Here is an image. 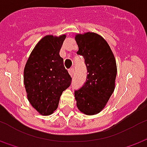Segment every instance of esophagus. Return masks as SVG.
Listing matches in <instances>:
<instances>
[{"label":"esophagus","instance_id":"34e87169","mask_svg":"<svg viewBox=\"0 0 147 147\" xmlns=\"http://www.w3.org/2000/svg\"><path fill=\"white\" fill-rule=\"evenodd\" d=\"M68 73H69V75H70L71 77L73 76V75H74V68L73 67H72V68H70V69L68 70Z\"/></svg>","mask_w":147,"mask_h":147}]
</instances>
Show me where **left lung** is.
I'll list each match as a JSON object with an SVG mask.
<instances>
[{
  "instance_id": "8db88e82",
  "label": "left lung",
  "mask_w": 147,
  "mask_h": 147,
  "mask_svg": "<svg viewBox=\"0 0 147 147\" xmlns=\"http://www.w3.org/2000/svg\"><path fill=\"white\" fill-rule=\"evenodd\" d=\"M79 51L84 56L88 79L80 90L75 91L76 106L81 112L93 115L102 111L115 88L116 60L109 45L95 32L76 34Z\"/></svg>"
}]
</instances>
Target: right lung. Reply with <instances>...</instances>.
I'll list each match as a JSON object with an SVG mask.
<instances>
[{
    "mask_svg": "<svg viewBox=\"0 0 147 147\" xmlns=\"http://www.w3.org/2000/svg\"><path fill=\"white\" fill-rule=\"evenodd\" d=\"M66 35H48L35 46L24 69V84L31 105L42 115H50L59 105L71 78L59 51Z\"/></svg>",
    "mask_w": 147,
    "mask_h": 147,
    "instance_id": "add662e5",
    "label": "right lung"
}]
</instances>
